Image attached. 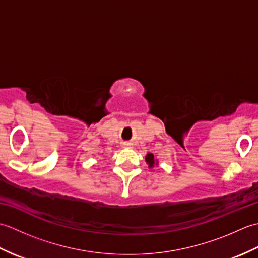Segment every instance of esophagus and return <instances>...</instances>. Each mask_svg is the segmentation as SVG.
<instances>
[{"mask_svg": "<svg viewBox=\"0 0 258 258\" xmlns=\"http://www.w3.org/2000/svg\"><path fill=\"white\" fill-rule=\"evenodd\" d=\"M131 145H132V144L128 143V142H125V143H124V146H125V147H131Z\"/></svg>", "mask_w": 258, "mask_h": 258, "instance_id": "esophagus-1", "label": "esophagus"}]
</instances>
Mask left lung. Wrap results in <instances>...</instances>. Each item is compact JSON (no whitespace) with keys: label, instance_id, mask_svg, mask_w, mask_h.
<instances>
[{"label":"left lung","instance_id":"8db88e82","mask_svg":"<svg viewBox=\"0 0 258 258\" xmlns=\"http://www.w3.org/2000/svg\"><path fill=\"white\" fill-rule=\"evenodd\" d=\"M145 161H146L147 164H149V167L150 168L154 167L155 165H157V163H158L154 158V155H153L152 153H147L146 156H145Z\"/></svg>","mask_w":258,"mask_h":258}]
</instances>
